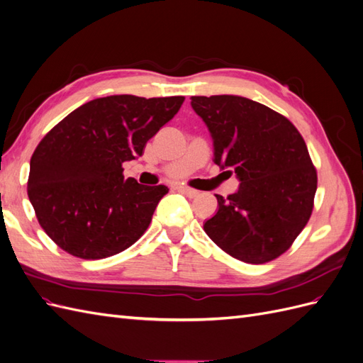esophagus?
Segmentation results:
<instances>
[{"label": "esophagus", "instance_id": "34e87169", "mask_svg": "<svg viewBox=\"0 0 363 363\" xmlns=\"http://www.w3.org/2000/svg\"><path fill=\"white\" fill-rule=\"evenodd\" d=\"M179 191L182 192V194H184L186 196H189V199H195V196H199V191H195V189H192V188H188V186H180L179 188Z\"/></svg>", "mask_w": 363, "mask_h": 363}]
</instances>
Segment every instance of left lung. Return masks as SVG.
Masks as SVG:
<instances>
[{"instance_id": "1", "label": "left lung", "mask_w": 363, "mask_h": 363, "mask_svg": "<svg viewBox=\"0 0 363 363\" xmlns=\"http://www.w3.org/2000/svg\"><path fill=\"white\" fill-rule=\"evenodd\" d=\"M213 138L215 163L240 180L215 195L204 232L232 257L267 263L288 251L313 211L316 169L300 131L272 108L236 95L192 96Z\"/></svg>"}]
</instances>
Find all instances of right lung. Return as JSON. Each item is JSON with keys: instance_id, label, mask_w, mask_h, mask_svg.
<instances>
[{"instance_id": "obj_1", "label": "right lung", "mask_w": 363, "mask_h": 363, "mask_svg": "<svg viewBox=\"0 0 363 363\" xmlns=\"http://www.w3.org/2000/svg\"><path fill=\"white\" fill-rule=\"evenodd\" d=\"M184 96L112 95L54 125L30 160L27 192L45 233L69 255H118L145 233L168 188L124 179L123 163L180 111Z\"/></svg>"}]
</instances>
